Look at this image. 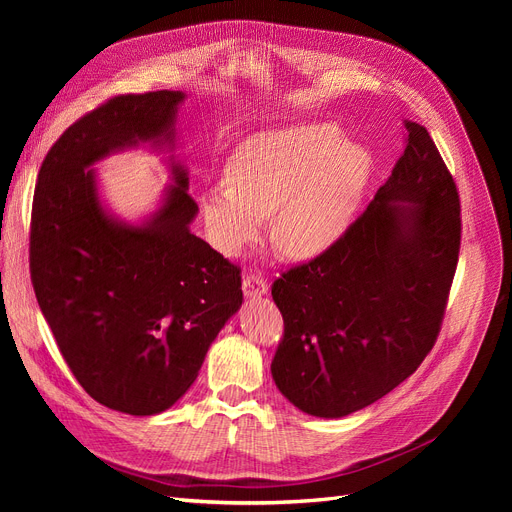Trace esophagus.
<instances>
[{"mask_svg":"<svg viewBox=\"0 0 512 512\" xmlns=\"http://www.w3.org/2000/svg\"><path fill=\"white\" fill-rule=\"evenodd\" d=\"M267 282L259 274H247L242 278V290H245V297H261L267 294Z\"/></svg>","mask_w":512,"mask_h":512,"instance_id":"34e87169","label":"esophagus"}]
</instances>
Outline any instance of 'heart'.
I'll use <instances>...</instances> for the list:
<instances>
[{"mask_svg": "<svg viewBox=\"0 0 512 512\" xmlns=\"http://www.w3.org/2000/svg\"><path fill=\"white\" fill-rule=\"evenodd\" d=\"M369 172L367 153L330 124L255 134L228 164V180L201 197L211 245L238 255L272 215V238L288 257L324 253L357 207Z\"/></svg>", "mask_w": 512, "mask_h": 512, "instance_id": "heart-1", "label": "heart"}]
</instances>
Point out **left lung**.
Here are the masks:
<instances>
[{"instance_id": "left-lung-1", "label": "left lung", "mask_w": 512, "mask_h": 512, "mask_svg": "<svg viewBox=\"0 0 512 512\" xmlns=\"http://www.w3.org/2000/svg\"><path fill=\"white\" fill-rule=\"evenodd\" d=\"M407 147L373 201L324 253L272 286L284 336L278 390L315 417L380 400L421 365L444 319L461 249V201L429 132Z\"/></svg>"}]
</instances>
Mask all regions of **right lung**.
<instances>
[{
  "label": "right lung",
  "mask_w": 512,
  "mask_h": 512,
  "mask_svg": "<svg viewBox=\"0 0 512 512\" xmlns=\"http://www.w3.org/2000/svg\"><path fill=\"white\" fill-rule=\"evenodd\" d=\"M184 93L116 95L47 151L33 197L31 280L70 371L99 405L170 409L193 386L211 342L242 305L240 267L188 230V176L143 226L101 207L95 161L139 143H174Z\"/></svg>",
  "instance_id": "1"
}]
</instances>
